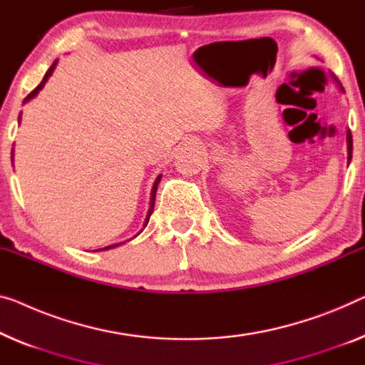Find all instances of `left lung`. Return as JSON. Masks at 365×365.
Instances as JSON below:
<instances>
[{
    "mask_svg": "<svg viewBox=\"0 0 365 365\" xmlns=\"http://www.w3.org/2000/svg\"><path fill=\"white\" fill-rule=\"evenodd\" d=\"M338 86H339L341 91H344V88H342L341 83H338ZM346 139H347V160L351 162V159H352V134H351V130H347Z\"/></svg>",
    "mask_w": 365,
    "mask_h": 365,
    "instance_id": "8db88e82",
    "label": "left lung"
}]
</instances>
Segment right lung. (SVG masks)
I'll return each mask as SVG.
<instances>
[{
	"label": "right lung",
	"instance_id": "1",
	"mask_svg": "<svg viewBox=\"0 0 365 365\" xmlns=\"http://www.w3.org/2000/svg\"><path fill=\"white\" fill-rule=\"evenodd\" d=\"M56 67H57V61L53 62L52 65H51V68L47 70L46 72V75H43V78H42V81L39 85L36 86L34 90L31 91L29 95L26 96V100H24V103L26 101H29V100H32V98H34L37 93H39V91L43 88V85H46V81L48 80V77H51L52 75V72L53 70H56ZM19 121H21V114H19ZM160 178H162V175H159L155 178V182H154V187H152V193H150V208H149V213H148V217H145V221H144V227L148 226V222H149V217H150V215H152V211H154V203H155V192H157V187H159V182H160ZM119 244H123V242H119ZM119 244H113V246H106V247H103V249H100V251H108V249H113V247H116V246H119Z\"/></svg>",
	"mask_w": 365,
	"mask_h": 365
}]
</instances>
